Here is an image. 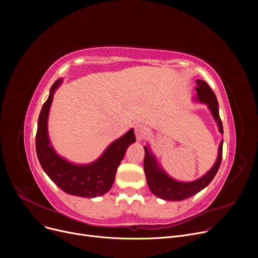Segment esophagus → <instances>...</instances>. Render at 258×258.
I'll list each match as a JSON object with an SVG mask.
<instances>
[{"mask_svg": "<svg viewBox=\"0 0 258 258\" xmlns=\"http://www.w3.org/2000/svg\"><path fill=\"white\" fill-rule=\"evenodd\" d=\"M135 135H136L137 140L141 141L146 137L147 128L142 124H137L136 126H135Z\"/></svg>", "mask_w": 258, "mask_h": 258, "instance_id": "1", "label": "esophagus"}]
</instances>
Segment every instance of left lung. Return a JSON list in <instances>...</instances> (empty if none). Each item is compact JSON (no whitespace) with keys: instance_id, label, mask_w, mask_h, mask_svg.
Wrapping results in <instances>:
<instances>
[{"instance_id":"8db88e82","label":"left lung","mask_w":258,"mask_h":258,"mask_svg":"<svg viewBox=\"0 0 258 258\" xmlns=\"http://www.w3.org/2000/svg\"><path fill=\"white\" fill-rule=\"evenodd\" d=\"M197 93H198V99L201 102H204L208 105L210 111L219 125L220 132L223 134V124L222 120L219 114V103L218 99L214 92L211 90L209 85L204 80H197ZM145 155H144V171L146 181L150 187L151 191L160 199L167 200V201H182L190 198L198 192H200L202 189H204L215 177L216 172H218L222 157H223V141L219 147V156L216 160L213 167L201 179L195 182H178L173 179L169 178L168 175L158 167L155 157L152 155L151 151L145 146L144 147Z\"/></svg>"}]
</instances>
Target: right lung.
I'll use <instances>...</instances> for the list:
<instances>
[{"label":"right lung","mask_w":258,"mask_h":258,"mask_svg":"<svg viewBox=\"0 0 258 258\" xmlns=\"http://www.w3.org/2000/svg\"><path fill=\"white\" fill-rule=\"evenodd\" d=\"M61 80H56L50 89V95L40 111L35 137L36 154L40 165L49 178L64 192L83 197L95 198L110 190L117 168L123 159L127 147L136 141L134 130L114 141L106 148L103 155L90 165L79 166L67 162L58 157L49 142L47 120L53 94Z\"/></svg>","instance_id":"obj_1"}]
</instances>
